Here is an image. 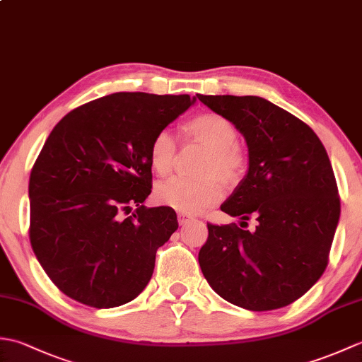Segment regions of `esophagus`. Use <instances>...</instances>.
Masks as SVG:
<instances>
[{
	"instance_id": "34e87169",
	"label": "esophagus",
	"mask_w": 362,
	"mask_h": 362,
	"mask_svg": "<svg viewBox=\"0 0 362 362\" xmlns=\"http://www.w3.org/2000/svg\"><path fill=\"white\" fill-rule=\"evenodd\" d=\"M193 221V218H189V216H187V214H183V213H179V224L180 226H187L188 222H191Z\"/></svg>"
}]
</instances>
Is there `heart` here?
<instances>
[{"label":"heart","mask_w":362,"mask_h":362,"mask_svg":"<svg viewBox=\"0 0 362 362\" xmlns=\"http://www.w3.org/2000/svg\"><path fill=\"white\" fill-rule=\"evenodd\" d=\"M183 136L206 148L199 174L201 179H180L174 177L156 188L153 197L161 205L183 214L201 213L216 205L226 194L227 185L240 182L247 158L238 146V130L235 124L219 113L205 112L183 124ZM177 141L168 130H160L149 144V163L158 175H166L175 161Z\"/></svg>","instance_id":"obj_1"}]
</instances>
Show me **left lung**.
I'll return each mask as SVG.
<instances>
[{"label":"left lung","mask_w":362,"mask_h":362,"mask_svg":"<svg viewBox=\"0 0 362 362\" xmlns=\"http://www.w3.org/2000/svg\"><path fill=\"white\" fill-rule=\"evenodd\" d=\"M201 101L244 135L249 171L221 205L236 224H206L199 264L210 286L241 308H283L316 283L328 264L341 199L328 153L314 130L258 96ZM250 217L253 233L242 227Z\"/></svg>","instance_id":"1"}]
</instances>
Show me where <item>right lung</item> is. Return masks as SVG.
<instances>
[{
	"label": "right lung",
	"instance_id": "1",
	"mask_svg": "<svg viewBox=\"0 0 362 362\" xmlns=\"http://www.w3.org/2000/svg\"><path fill=\"white\" fill-rule=\"evenodd\" d=\"M194 101L113 93L52 129L29 177V240L65 296L115 308L149 283L157 249L179 227L171 206L143 205L152 188L149 144Z\"/></svg>",
	"mask_w": 362,
	"mask_h": 362
}]
</instances>
